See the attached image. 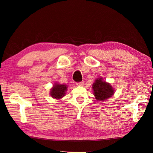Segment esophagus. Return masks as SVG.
Instances as JSON below:
<instances>
[{
  "label": "esophagus",
  "instance_id": "esophagus-1",
  "mask_svg": "<svg viewBox=\"0 0 153 153\" xmlns=\"http://www.w3.org/2000/svg\"><path fill=\"white\" fill-rule=\"evenodd\" d=\"M84 82L82 81V82H77L76 85L77 86H82L84 85Z\"/></svg>",
  "mask_w": 153,
  "mask_h": 153
}]
</instances>
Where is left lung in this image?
Returning a JSON list of instances; mask_svg holds the SVG:
<instances>
[{
  "label": "left lung",
  "instance_id": "1",
  "mask_svg": "<svg viewBox=\"0 0 153 153\" xmlns=\"http://www.w3.org/2000/svg\"><path fill=\"white\" fill-rule=\"evenodd\" d=\"M94 95L99 101H104L114 94V89L111 85L103 81L102 77L97 78L92 85Z\"/></svg>",
  "mask_w": 153,
  "mask_h": 153
}]
</instances>
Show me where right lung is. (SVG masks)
Instances as JSON below:
<instances>
[{
	"label": "right lung",
	"mask_w": 153,
	"mask_h": 153,
	"mask_svg": "<svg viewBox=\"0 0 153 153\" xmlns=\"http://www.w3.org/2000/svg\"><path fill=\"white\" fill-rule=\"evenodd\" d=\"M68 85L65 84H60L56 83L51 89L50 95L51 97L56 99H59L66 95Z\"/></svg>",
	"instance_id": "add662e5"
}]
</instances>
